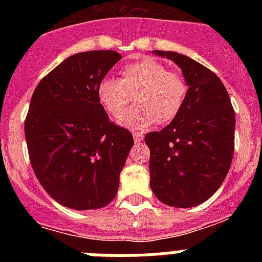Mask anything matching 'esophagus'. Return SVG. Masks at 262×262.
I'll return each instance as SVG.
<instances>
[{"label":"esophagus","mask_w":262,"mask_h":262,"mask_svg":"<svg viewBox=\"0 0 262 262\" xmlns=\"http://www.w3.org/2000/svg\"><path fill=\"white\" fill-rule=\"evenodd\" d=\"M134 140H135V143H142L143 142V135L140 133H134Z\"/></svg>","instance_id":"34e87169"}]
</instances>
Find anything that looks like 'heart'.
<instances>
[{
    "label": "heart",
    "instance_id": "b5f03b06",
    "mask_svg": "<svg viewBox=\"0 0 262 262\" xmlns=\"http://www.w3.org/2000/svg\"><path fill=\"white\" fill-rule=\"evenodd\" d=\"M133 96L137 105L124 115ZM186 97L185 78L149 57L124 66L120 80L105 77L97 86V98L106 113L114 118L123 114L119 124L135 129L147 128L157 120L172 122L181 113Z\"/></svg>",
    "mask_w": 262,
    "mask_h": 262
}]
</instances>
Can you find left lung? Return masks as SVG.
I'll return each mask as SVG.
<instances>
[{
    "instance_id": "1",
    "label": "left lung",
    "mask_w": 262,
    "mask_h": 262,
    "mask_svg": "<svg viewBox=\"0 0 262 262\" xmlns=\"http://www.w3.org/2000/svg\"><path fill=\"white\" fill-rule=\"evenodd\" d=\"M181 68L187 97L181 113L161 131L145 135L149 147L151 189L172 207L207 201L230 170L235 144V111L214 72L172 51H152Z\"/></svg>"
}]
</instances>
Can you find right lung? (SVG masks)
I'll return each mask as SVG.
<instances>
[{
    "instance_id": "add662e5",
    "label": "right lung",
    "mask_w": 262,
    "mask_h": 262,
    "mask_svg": "<svg viewBox=\"0 0 262 262\" xmlns=\"http://www.w3.org/2000/svg\"><path fill=\"white\" fill-rule=\"evenodd\" d=\"M122 59L115 51L67 57L36 86L25 122L30 161L53 200L72 210H96L117 195L134 145L97 98V86Z\"/></svg>"
}]
</instances>
